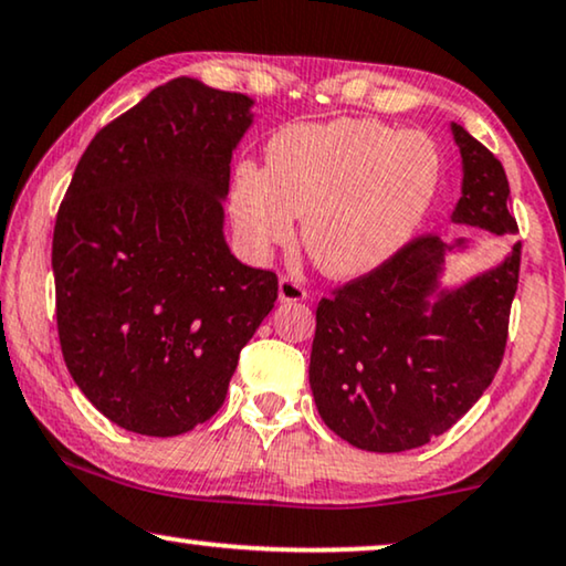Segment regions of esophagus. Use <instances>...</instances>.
Returning a JSON list of instances; mask_svg holds the SVG:
<instances>
[{"mask_svg":"<svg viewBox=\"0 0 566 566\" xmlns=\"http://www.w3.org/2000/svg\"><path fill=\"white\" fill-rule=\"evenodd\" d=\"M302 300H307V292L302 290V284L290 280V276H282V280H280V302H302Z\"/></svg>","mask_w":566,"mask_h":566,"instance_id":"1","label":"esophagus"}]
</instances>
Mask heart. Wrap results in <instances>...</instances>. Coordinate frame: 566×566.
Returning <instances> with one entry per match:
<instances>
[{
  "label": "heart",
  "mask_w": 566,
  "mask_h": 566,
  "mask_svg": "<svg viewBox=\"0 0 566 566\" xmlns=\"http://www.w3.org/2000/svg\"><path fill=\"white\" fill-rule=\"evenodd\" d=\"M443 158L423 130L374 117L290 125L269 140L266 169L235 166L230 214L256 259L294 241L333 280H361L412 241L439 197Z\"/></svg>",
  "instance_id": "heart-1"
}]
</instances>
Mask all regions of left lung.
<instances>
[{"label":"left lung","instance_id":"1","mask_svg":"<svg viewBox=\"0 0 566 566\" xmlns=\"http://www.w3.org/2000/svg\"><path fill=\"white\" fill-rule=\"evenodd\" d=\"M451 135L461 156L453 226L518 233L503 164L461 125L451 123ZM467 249L469 238H418L389 264L317 302L310 389L323 423L356 449L426 446L495 377L518 290L521 243L497 266L446 286V259Z\"/></svg>","mask_w":566,"mask_h":566}]
</instances>
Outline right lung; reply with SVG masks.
I'll use <instances>...</instances> for the list:
<instances>
[{
	"mask_svg": "<svg viewBox=\"0 0 566 566\" xmlns=\"http://www.w3.org/2000/svg\"><path fill=\"white\" fill-rule=\"evenodd\" d=\"M253 102L179 76L94 135L53 230L66 366L125 431L210 420L238 354L274 310L276 274L230 253L222 202Z\"/></svg>",
	"mask_w": 566,
	"mask_h": 566,
	"instance_id": "right-lung-1",
	"label": "right lung"
}]
</instances>
